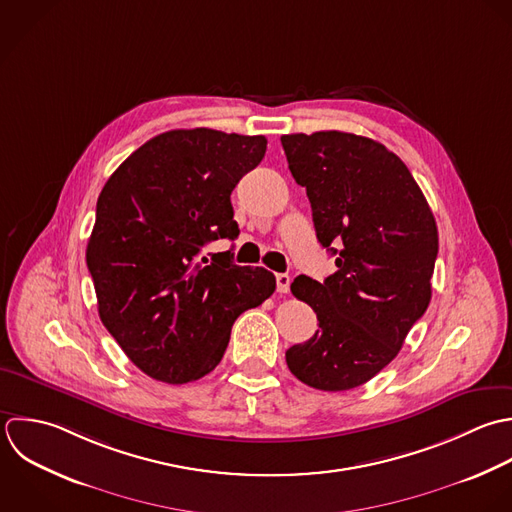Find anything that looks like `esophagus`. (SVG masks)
<instances>
[{
    "label": "esophagus",
    "instance_id": "obj_1",
    "mask_svg": "<svg viewBox=\"0 0 512 512\" xmlns=\"http://www.w3.org/2000/svg\"><path fill=\"white\" fill-rule=\"evenodd\" d=\"M275 279H277V291H279V293H289L291 277H289L287 273H279Z\"/></svg>",
    "mask_w": 512,
    "mask_h": 512
}]
</instances>
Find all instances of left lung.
Returning a JSON list of instances; mask_svg holds the SVG:
<instances>
[{"mask_svg":"<svg viewBox=\"0 0 512 512\" xmlns=\"http://www.w3.org/2000/svg\"><path fill=\"white\" fill-rule=\"evenodd\" d=\"M281 143L291 175L307 189L317 239L337 257L323 283L305 275L291 283L319 329L285 359L305 385L349 391L385 369L425 315L437 223L407 165L379 141L317 131Z\"/></svg>","mask_w":512,"mask_h":512,"instance_id":"8db88e82","label":"left lung"}]
</instances>
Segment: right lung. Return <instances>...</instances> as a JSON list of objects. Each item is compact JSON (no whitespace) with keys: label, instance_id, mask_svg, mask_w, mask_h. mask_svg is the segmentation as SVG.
<instances>
[{"label":"right lung","instance_id":"obj_1","mask_svg":"<svg viewBox=\"0 0 512 512\" xmlns=\"http://www.w3.org/2000/svg\"><path fill=\"white\" fill-rule=\"evenodd\" d=\"M263 135L165 131L133 151L97 199L87 269L99 319L129 361L181 385L211 373L235 319L275 291L263 267H239L231 191L265 157Z\"/></svg>","mask_w":512,"mask_h":512}]
</instances>
